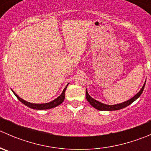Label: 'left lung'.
Returning <instances> with one entry per match:
<instances>
[{
	"label": "left lung",
	"mask_w": 151,
	"mask_h": 151,
	"mask_svg": "<svg viewBox=\"0 0 151 151\" xmlns=\"http://www.w3.org/2000/svg\"><path fill=\"white\" fill-rule=\"evenodd\" d=\"M145 85V83L143 87L142 88V89L139 91V92L138 93L137 95H135L133 98H132L131 99L128 100V101H125V102L121 103V104H115V105H106L103 104V103L99 102V101H96L94 99H93L92 97H91V96L88 94V91H87L86 89V93H85V96H86L87 100H88V102L91 104L92 106H93L94 108H96V109H99V110H106V111H113V110H118V109H123V108L126 107V106L130 105L132 103H133L134 101L136 99H137L139 96H141L143 90H144Z\"/></svg>",
	"instance_id": "8db88e82"
}]
</instances>
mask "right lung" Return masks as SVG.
I'll return each instance as SVG.
<instances>
[{
	"label": "right lung",
	"mask_w": 151,
	"mask_h": 151,
	"mask_svg": "<svg viewBox=\"0 0 151 151\" xmlns=\"http://www.w3.org/2000/svg\"><path fill=\"white\" fill-rule=\"evenodd\" d=\"M67 86H68V85H67L66 88L63 89V93H62L61 95H60V96L58 97L57 99H55L53 100V101H50V102L46 103V104H33V103L28 102V101H25V100H23L22 99H21L20 97L18 96L17 95V94L15 93L14 91H13V93H14V95L16 96L17 98L18 99H19V101H20L22 103V104L26 105L27 106L31 108V109H51V108L55 107V106H58V105H60L62 102H63V100H64V99H65V91H66Z\"/></svg>",
	"instance_id": "obj_1"
}]
</instances>
